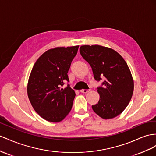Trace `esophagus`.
Returning a JSON list of instances; mask_svg holds the SVG:
<instances>
[{
	"mask_svg": "<svg viewBox=\"0 0 156 156\" xmlns=\"http://www.w3.org/2000/svg\"><path fill=\"white\" fill-rule=\"evenodd\" d=\"M90 91V90H80V92L81 93H84V94H86L87 92H89V91Z\"/></svg>",
	"mask_w": 156,
	"mask_h": 156,
	"instance_id": "esophagus-1",
	"label": "esophagus"
}]
</instances>
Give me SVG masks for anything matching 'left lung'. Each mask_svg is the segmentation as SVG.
I'll list each match as a JSON object with an SVG mask.
<instances>
[{
	"mask_svg": "<svg viewBox=\"0 0 156 156\" xmlns=\"http://www.w3.org/2000/svg\"><path fill=\"white\" fill-rule=\"evenodd\" d=\"M82 57L90 64L96 80H101L104 87H99V100L91 106L103 119L116 117L126 109L134 91V80L126 61L116 51L99 45H82Z\"/></svg>",
	"mask_w": 156,
	"mask_h": 156,
	"instance_id": "left-lung-1",
	"label": "left lung"
}]
</instances>
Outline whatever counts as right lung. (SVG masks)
<instances>
[{
	"instance_id": "1",
	"label": "right lung",
	"mask_w": 156,
	"mask_h": 156,
	"mask_svg": "<svg viewBox=\"0 0 156 156\" xmlns=\"http://www.w3.org/2000/svg\"><path fill=\"white\" fill-rule=\"evenodd\" d=\"M79 45L49 49L35 62L27 85L30 101L36 113L47 121L58 122L70 113L75 91L68 85V72Z\"/></svg>"
}]
</instances>
